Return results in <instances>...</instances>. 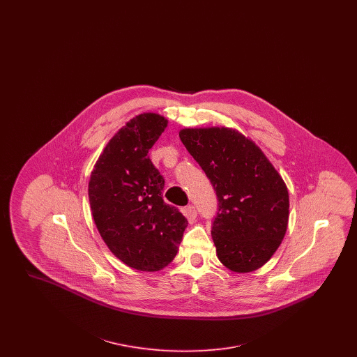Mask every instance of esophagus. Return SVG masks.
Instances as JSON below:
<instances>
[{"label":"esophagus","instance_id":"34e87169","mask_svg":"<svg viewBox=\"0 0 357 357\" xmlns=\"http://www.w3.org/2000/svg\"><path fill=\"white\" fill-rule=\"evenodd\" d=\"M186 214L190 220H195V218H197V210H195V207H194L192 204H188V206H187Z\"/></svg>","mask_w":357,"mask_h":357}]
</instances>
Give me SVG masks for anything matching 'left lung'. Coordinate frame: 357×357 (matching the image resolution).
Masks as SVG:
<instances>
[{
    "label": "left lung",
    "instance_id": "left-lung-1",
    "mask_svg": "<svg viewBox=\"0 0 357 357\" xmlns=\"http://www.w3.org/2000/svg\"><path fill=\"white\" fill-rule=\"evenodd\" d=\"M179 137L218 197L211 237L231 272H255L275 253L289 222L282 176L249 136L230 127L182 128Z\"/></svg>",
    "mask_w": 357,
    "mask_h": 357
}]
</instances>
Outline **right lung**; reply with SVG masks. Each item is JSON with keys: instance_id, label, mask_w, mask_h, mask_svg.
<instances>
[{"instance_id": "right-lung-1", "label": "right lung", "mask_w": 357, "mask_h": 357, "mask_svg": "<svg viewBox=\"0 0 357 357\" xmlns=\"http://www.w3.org/2000/svg\"><path fill=\"white\" fill-rule=\"evenodd\" d=\"M169 120L143 112L109 139L88 183L95 225L102 241L127 266L159 272L175 258L186 217L162 198L165 181L149 150Z\"/></svg>"}]
</instances>
